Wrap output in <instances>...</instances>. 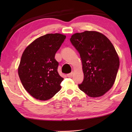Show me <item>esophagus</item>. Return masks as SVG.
<instances>
[{"mask_svg":"<svg viewBox=\"0 0 132 132\" xmlns=\"http://www.w3.org/2000/svg\"><path fill=\"white\" fill-rule=\"evenodd\" d=\"M72 75H73V73L72 72L70 73H69V74L67 75V76H68V77H71V76H72Z\"/></svg>","mask_w":132,"mask_h":132,"instance_id":"esophagus-1","label":"esophagus"}]
</instances>
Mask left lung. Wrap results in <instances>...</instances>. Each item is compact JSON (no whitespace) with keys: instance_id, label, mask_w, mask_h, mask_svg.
<instances>
[{"instance_id":"obj_1","label":"left lung","mask_w":132,"mask_h":132,"mask_svg":"<svg viewBox=\"0 0 132 132\" xmlns=\"http://www.w3.org/2000/svg\"><path fill=\"white\" fill-rule=\"evenodd\" d=\"M70 42L80 53L84 80L80 90L91 97L105 94L114 84L119 59L114 46L104 34L86 31L71 35Z\"/></svg>"}]
</instances>
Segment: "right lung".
Listing matches in <instances>:
<instances>
[{
    "label": "right lung",
    "mask_w": 132,
    "mask_h": 132,
    "mask_svg": "<svg viewBox=\"0 0 132 132\" xmlns=\"http://www.w3.org/2000/svg\"><path fill=\"white\" fill-rule=\"evenodd\" d=\"M66 38L64 35L48 34L38 38L24 50L18 73L26 90L37 100L45 101L61 89L55 53Z\"/></svg>",
    "instance_id": "1"
}]
</instances>
